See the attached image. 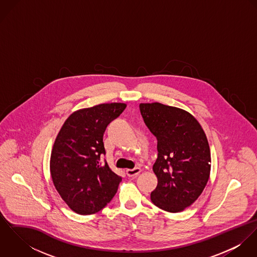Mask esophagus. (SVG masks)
<instances>
[{
	"label": "esophagus",
	"instance_id": "34e87169",
	"mask_svg": "<svg viewBox=\"0 0 257 257\" xmlns=\"http://www.w3.org/2000/svg\"><path fill=\"white\" fill-rule=\"evenodd\" d=\"M125 172H126L127 176L133 177V176H137L138 174H140L142 172V169L140 167H136L134 169H127Z\"/></svg>",
	"mask_w": 257,
	"mask_h": 257
}]
</instances>
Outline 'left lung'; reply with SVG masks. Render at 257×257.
I'll use <instances>...</instances> for the list:
<instances>
[{
	"mask_svg": "<svg viewBox=\"0 0 257 257\" xmlns=\"http://www.w3.org/2000/svg\"><path fill=\"white\" fill-rule=\"evenodd\" d=\"M140 109L157 139L153 172L158 183L150 198L158 208L179 213L205 189L211 172V151L200 122L187 110L160 103H142Z\"/></svg>",
	"mask_w": 257,
	"mask_h": 257,
	"instance_id": "1",
	"label": "left lung"
}]
</instances>
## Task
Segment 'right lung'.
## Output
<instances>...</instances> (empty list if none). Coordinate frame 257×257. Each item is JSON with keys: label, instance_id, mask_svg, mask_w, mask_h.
<instances>
[{"label": "right lung", "instance_id": "1", "mask_svg": "<svg viewBox=\"0 0 257 257\" xmlns=\"http://www.w3.org/2000/svg\"><path fill=\"white\" fill-rule=\"evenodd\" d=\"M125 107L123 103H110L76 110L55 139L50 155L51 178L62 200L79 215L101 211L117 191L121 177L100 159L106 153L104 133Z\"/></svg>", "mask_w": 257, "mask_h": 257}]
</instances>
